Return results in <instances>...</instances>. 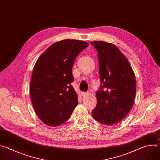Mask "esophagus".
Here are the masks:
<instances>
[{
  "label": "esophagus",
  "mask_w": 160,
  "mask_h": 160,
  "mask_svg": "<svg viewBox=\"0 0 160 160\" xmlns=\"http://www.w3.org/2000/svg\"><path fill=\"white\" fill-rule=\"evenodd\" d=\"M80 94H81L82 96H85V95L87 94V93L85 92H80Z\"/></svg>",
  "instance_id": "esophagus-1"
}]
</instances>
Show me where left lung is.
Instances as JSON below:
<instances>
[{"instance_id": "1", "label": "left lung", "mask_w": 160, "mask_h": 160, "mask_svg": "<svg viewBox=\"0 0 160 160\" xmlns=\"http://www.w3.org/2000/svg\"><path fill=\"white\" fill-rule=\"evenodd\" d=\"M99 59L102 85L96 92L97 106L93 118L106 125L122 120L131 110L136 94L135 73L127 58L111 43L91 42Z\"/></svg>"}]
</instances>
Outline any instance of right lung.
<instances>
[{"mask_svg":"<svg viewBox=\"0 0 160 160\" xmlns=\"http://www.w3.org/2000/svg\"><path fill=\"white\" fill-rule=\"evenodd\" d=\"M88 43L66 39L45 50L34 65L30 80V98L37 116L45 124L56 127L66 122L78 104V95L71 85L72 67L78 54Z\"/></svg>","mask_w":160,"mask_h":160,"instance_id":"add662e5","label":"right lung"}]
</instances>
